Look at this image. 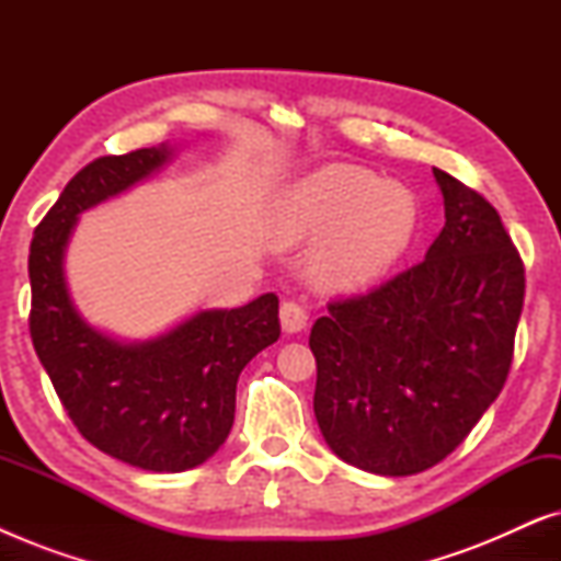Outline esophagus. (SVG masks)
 Returning a JSON list of instances; mask_svg holds the SVG:
<instances>
[{"label": "esophagus", "instance_id": "34e87169", "mask_svg": "<svg viewBox=\"0 0 561 561\" xmlns=\"http://www.w3.org/2000/svg\"><path fill=\"white\" fill-rule=\"evenodd\" d=\"M306 321H309V313H306L301 304L286 301L280 306V327L286 334L301 332V329L306 327Z\"/></svg>", "mask_w": 561, "mask_h": 561}]
</instances>
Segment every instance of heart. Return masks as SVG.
I'll return each instance as SVG.
<instances>
[{
	"label": "heart",
	"instance_id": "1",
	"mask_svg": "<svg viewBox=\"0 0 561 561\" xmlns=\"http://www.w3.org/2000/svg\"><path fill=\"white\" fill-rule=\"evenodd\" d=\"M419 227L411 188L350 163L319 168L283 191L267 214L278 244L317 242L311 271L324 288L352 290L380 278Z\"/></svg>",
	"mask_w": 561,
	"mask_h": 561
}]
</instances>
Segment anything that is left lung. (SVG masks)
I'll list each match as a JSON object with an SVG mask.
<instances>
[{"mask_svg": "<svg viewBox=\"0 0 561 561\" xmlns=\"http://www.w3.org/2000/svg\"><path fill=\"white\" fill-rule=\"evenodd\" d=\"M444 227L421 263L329 304L309 347L313 413L336 457L405 478L451 455L508 378L524 263L497 211L434 168Z\"/></svg>", "mask_w": 561, "mask_h": 561, "instance_id": "1", "label": "left lung"}]
</instances>
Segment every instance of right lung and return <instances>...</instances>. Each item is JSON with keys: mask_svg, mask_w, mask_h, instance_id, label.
I'll list each match as a JSON object with an SVG mask.
<instances>
[{"mask_svg": "<svg viewBox=\"0 0 561 561\" xmlns=\"http://www.w3.org/2000/svg\"><path fill=\"white\" fill-rule=\"evenodd\" d=\"M171 158V145H158L81 168L37 225L27 263L30 336L68 416L104 455L150 472L191 470L225 444L242 367L280 336L275 294L198 311L145 342L99 332L73 306L64 257L79 214Z\"/></svg>", "mask_w": 561, "mask_h": 561, "instance_id": "1", "label": "right lung"}]
</instances>
